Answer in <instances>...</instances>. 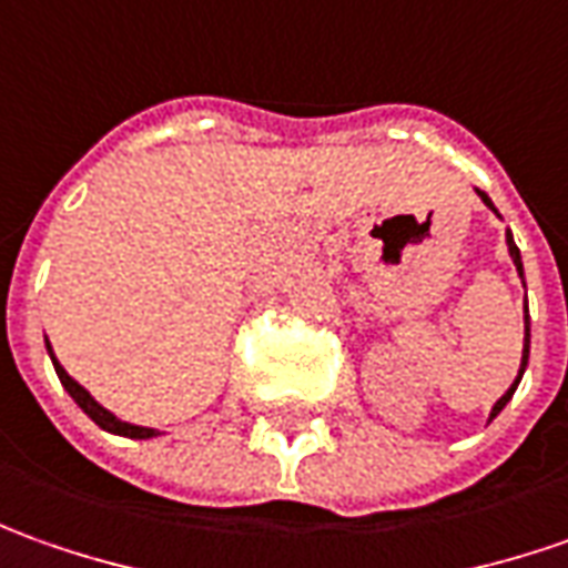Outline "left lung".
I'll use <instances>...</instances> for the list:
<instances>
[{
    "label": "left lung",
    "mask_w": 568,
    "mask_h": 568,
    "mask_svg": "<svg viewBox=\"0 0 568 568\" xmlns=\"http://www.w3.org/2000/svg\"><path fill=\"white\" fill-rule=\"evenodd\" d=\"M478 197L499 216V210H497V206H494V201H490V197H487L484 191H478ZM506 247H509V257H513V264H516L518 280H521V285H525V266H521V254H518L516 239H513V232H509V229H506ZM528 355H531V317H528V302H525V345H521V364H518V374H516V381H513V386H509V389H506V393H503V396H499V399L494 402V408H490V418H487V420L497 418L499 412L506 408V402L516 396L518 383H521V374H525V367H528Z\"/></svg>",
    "instance_id": "1"
}]
</instances>
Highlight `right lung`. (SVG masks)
Returning <instances> with one entry per match:
<instances>
[{"label":"right lung","mask_w":568,"mask_h":568,"mask_svg":"<svg viewBox=\"0 0 568 568\" xmlns=\"http://www.w3.org/2000/svg\"><path fill=\"white\" fill-rule=\"evenodd\" d=\"M47 352H50V362L52 367H55V377H59V383L65 386V393L74 399V405H78V408H81V412H84L97 427H103V430H109V434H119V437H128V440H150V437H160V434H163V430H156V427H141V424H128V420L115 418L106 405H100V402L93 399L81 383L74 381V377H69V371H65V367L59 364V358L52 355L50 339H47Z\"/></svg>","instance_id":"obj_1"}]
</instances>
